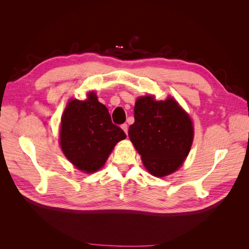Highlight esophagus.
<instances>
[{
	"instance_id": "obj_1",
	"label": "esophagus",
	"mask_w": 249,
	"mask_h": 249,
	"mask_svg": "<svg viewBox=\"0 0 249 249\" xmlns=\"http://www.w3.org/2000/svg\"><path fill=\"white\" fill-rule=\"evenodd\" d=\"M122 129H123V130H124V132L127 135V130H129V126H127V124H122Z\"/></svg>"
}]
</instances>
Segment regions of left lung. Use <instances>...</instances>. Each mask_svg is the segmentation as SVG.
Segmentation results:
<instances>
[{
	"label": "left lung",
	"mask_w": 249,
	"mask_h": 249,
	"mask_svg": "<svg viewBox=\"0 0 249 249\" xmlns=\"http://www.w3.org/2000/svg\"><path fill=\"white\" fill-rule=\"evenodd\" d=\"M134 118L129 137L147 171L162 178L178 170L193 142V124L188 113L171 96L156 101L145 95L135 103Z\"/></svg>",
	"instance_id": "8db88e82"
}]
</instances>
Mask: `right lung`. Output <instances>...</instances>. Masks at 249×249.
<instances>
[{"label": "right lung", "mask_w": 249, "mask_h": 249, "mask_svg": "<svg viewBox=\"0 0 249 249\" xmlns=\"http://www.w3.org/2000/svg\"><path fill=\"white\" fill-rule=\"evenodd\" d=\"M125 137L93 91L85 101L74 99L67 104L61 117L60 145L79 170L93 173L101 169L116 143Z\"/></svg>", "instance_id": "1"}]
</instances>
